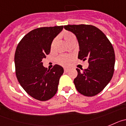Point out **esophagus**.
<instances>
[{
    "mask_svg": "<svg viewBox=\"0 0 126 126\" xmlns=\"http://www.w3.org/2000/svg\"><path fill=\"white\" fill-rule=\"evenodd\" d=\"M68 71H69V69H68V68H64V72H65V73L68 72Z\"/></svg>",
    "mask_w": 126,
    "mask_h": 126,
    "instance_id": "esophagus-1",
    "label": "esophagus"
}]
</instances>
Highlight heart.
Returning a JSON list of instances; mask_svg holds the SVG:
<instances>
[{"mask_svg": "<svg viewBox=\"0 0 126 126\" xmlns=\"http://www.w3.org/2000/svg\"><path fill=\"white\" fill-rule=\"evenodd\" d=\"M62 37H63L64 40L65 41V42L68 45H69L70 44L72 43V42H76V37H75V35L74 34H73L72 33L69 32H65L63 33L62 35ZM56 38H55V39L52 40L51 44V51H52L54 49L56 44ZM72 59H73V58L71 56L62 55L60 56L58 58V63L60 64H62L63 66H68L70 63Z\"/></svg>", "mask_w": 126, "mask_h": 126, "instance_id": "obj_1", "label": "heart"}]
</instances>
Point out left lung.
Masks as SVG:
<instances>
[{
    "label": "left lung",
    "mask_w": 126,
    "mask_h": 126,
    "mask_svg": "<svg viewBox=\"0 0 126 126\" xmlns=\"http://www.w3.org/2000/svg\"><path fill=\"white\" fill-rule=\"evenodd\" d=\"M64 29L75 35L79 44L78 58L89 62L87 69L77 68L74 82L77 90L86 96L99 93L111 80L114 72L115 52L107 36L90 25H68Z\"/></svg>",
    "instance_id": "left-lung-1"
}]
</instances>
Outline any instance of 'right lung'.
Masks as SVG:
<instances>
[{
  "label": "right lung",
  "mask_w": 126,
  "mask_h": 126,
  "mask_svg": "<svg viewBox=\"0 0 126 126\" xmlns=\"http://www.w3.org/2000/svg\"><path fill=\"white\" fill-rule=\"evenodd\" d=\"M63 28V26L36 28L25 35L16 47L15 63L17 80L28 94L39 101H47L56 94L64 72L58 64L47 70L42 62L50 53L52 40Z\"/></svg>",
  "instance_id": "right-lung-1"
}]
</instances>
